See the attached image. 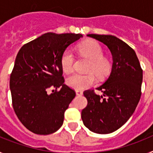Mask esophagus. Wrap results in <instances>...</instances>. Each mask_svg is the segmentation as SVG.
I'll list each match as a JSON object with an SVG mask.
<instances>
[{
  "mask_svg": "<svg viewBox=\"0 0 153 153\" xmlns=\"http://www.w3.org/2000/svg\"><path fill=\"white\" fill-rule=\"evenodd\" d=\"M76 94L77 96H80L83 94V92L81 91V90H76Z\"/></svg>",
  "mask_w": 153,
  "mask_h": 153,
  "instance_id": "34e87169",
  "label": "esophagus"
}]
</instances>
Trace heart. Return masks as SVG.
Listing matches in <instances>:
<instances>
[{"label":"heart","instance_id":"b5f03b06","mask_svg":"<svg viewBox=\"0 0 153 153\" xmlns=\"http://www.w3.org/2000/svg\"><path fill=\"white\" fill-rule=\"evenodd\" d=\"M78 51L83 56L90 60L88 72H93L99 78H104L109 74L112 69L111 61L103 55L102 47L96 41L89 40L84 42L78 47ZM74 55L70 50L64 51L60 59L61 67L63 72L69 74L74 70ZM97 82L93 74H74L67 79V83L71 88L75 90H83L93 86Z\"/></svg>","mask_w":153,"mask_h":153}]
</instances>
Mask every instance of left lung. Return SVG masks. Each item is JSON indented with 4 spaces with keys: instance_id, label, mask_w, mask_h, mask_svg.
Segmentation results:
<instances>
[{
    "instance_id": "obj_1",
    "label": "left lung",
    "mask_w": 153,
    "mask_h": 153,
    "mask_svg": "<svg viewBox=\"0 0 153 153\" xmlns=\"http://www.w3.org/2000/svg\"><path fill=\"white\" fill-rule=\"evenodd\" d=\"M104 44L111 52L113 65L109 77L97 90L84 91L87 106L81 118L86 128L99 134L115 132L133 114L141 97L143 70L136 52L113 35L88 34Z\"/></svg>"
}]
</instances>
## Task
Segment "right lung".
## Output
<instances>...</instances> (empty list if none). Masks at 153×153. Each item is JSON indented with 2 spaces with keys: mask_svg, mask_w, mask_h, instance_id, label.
<instances>
[{
  "mask_svg": "<svg viewBox=\"0 0 153 153\" xmlns=\"http://www.w3.org/2000/svg\"><path fill=\"white\" fill-rule=\"evenodd\" d=\"M79 33H47L24 44L10 77L12 103L21 123L33 133L48 135L63 123L64 112L75 91L64 84L60 59ZM51 87L60 91H52Z\"/></svg>",
  "mask_w": 153,
  "mask_h": 153,
  "instance_id": "obj_1",
  "label": "right lung"
}]
</instances>
